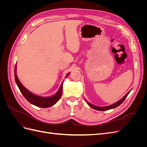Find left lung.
Listing matches in <instances>:
<instances>
[{"label": "left lung", "instance_id": "obj_1", "mask_svg": "<svg viewBox=\"0 0 147 147\" xmlns=\"http://www.w3.org/2000/svg\"><path fill=\"white\" fill-rule=\"evenodd\" d=\"M131 90H130L129 91L127 94L124 96L123 98L121 99H120L119 101H118L117 102H116V103H115L112 105H109V106H106V107H98V106H96V105H92L91 104H90V102H88L87 100H86V103L88 104V105L91 107V108H92L93 109H95V110H99V111H105V110H110V109H115L118 106H119V105H121L123 101L125 100V99L126 98V97L128 96V94H129V92H131Z\"/></svg>", "mask_w": 147, "mask_h": 147}]
</instances>
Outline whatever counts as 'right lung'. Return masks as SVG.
Returning <instances> with one entry per match:
<instances>
[{
    "label": "right lung",
    "instance_id": "1",
    "mask_svg": "<svg viewBox=\"0 0 147 147\" xmlns=\"http://www.w3.org/2000/svg\"><path fill=\"white\" fill-rule=\"evenodd\" d=\"M70 74V73L66 75L65 78L68 77V75ZM15 82L17 84V86H18L22 94L24 96V97L26 98L28 102H29L30 104H32L37 107H39L42 108H48L50 107L55 105L56 102L59 100L61 97L62 96V91H63V82L61 83V85L58 91H57L55 95H53L50 97H42L35 95L32 94V92H30L29 91H28L27 89L23 86V84L20 82L18 78L16 75V64L15 65Z\"/></svg>",
    "mask_w": 147,
    "mask_h": 147
}]
</instances>
